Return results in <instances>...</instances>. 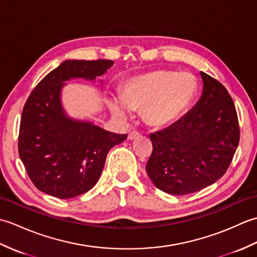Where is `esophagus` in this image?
I'll list each match as a JSON object with an SVG mask.
<instances>
[{"instance_id": "34e87169", "label": "esophagus", "mask_w": 257, "mask_h": 257, "mask_svg": "<svg viewBox=\"0 0 257 257\" xmlns=\"http://www.w3.org/2000/svg\"><path fill=\"white\" fill-rule=\"evenodd\" d=\"M139 136H140V133H138V132H132V133L128 135V139L129 140H134V139H136L137 137H139Z\"/></svg>"}]
</instances>
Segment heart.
I'll use <instances>...</instances> for the list:
<instances>
[{"mask_svg":"<svg viewBox=\"0 0 257 257\" xmlns=\"http://www.w3.org/2000/svg\"><path fill=\"white\" fill-rule=\"evenodd\" d=\"M199 91L195 76L188 72L154 70L124 81L120 98L112 97L109 108L118 117L130 110H143L144 118L154 127L176 121L192 105Z\"/></svg>","mask_w":257,"mask_h":257,"instance_id":"1","label":"heart"}]
</instances>
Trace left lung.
Instances as JSON below:
<instances>
[{
	"mask_svg": "<svg viewBox=\"0 0 257 257\" xmlns=\"http://www.w3.org/2000/svg\"><path fill=\"white\" fill-rule=\"evenodd\" d=\"M203 94L177 122L150 135L152 152L146 170L158 189L184 195L219 180L239 143L235 106L219 80L201 72Z\"/></svg>",
	"mask_w": 257,
	"mask_h": 257,
	"instance_id": "1",
	"label": "left lung"
}]
</instances>
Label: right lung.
Here are the masks:
<instances>
[{
  "label": "right lung",
  "mask_w": 257,
  "mask_h": 257,
  "mask_svg": "<svg viewBox=\"0 0 257 257\" xmlns=\"http://www.w3.org/2000/svg\"><path fill=\"white\" fill-rule=\"evenodd\" d=\"M112 65L107 59L66 61L47 74L27 98L20 123L19 155L31 181L42 192L58 199L87 192L99 179L109 150L127 138L67 118L59 100L65 80H92Z\"/></svg>",
  "instance_id": "right-lung-1"
}]
</instances>
